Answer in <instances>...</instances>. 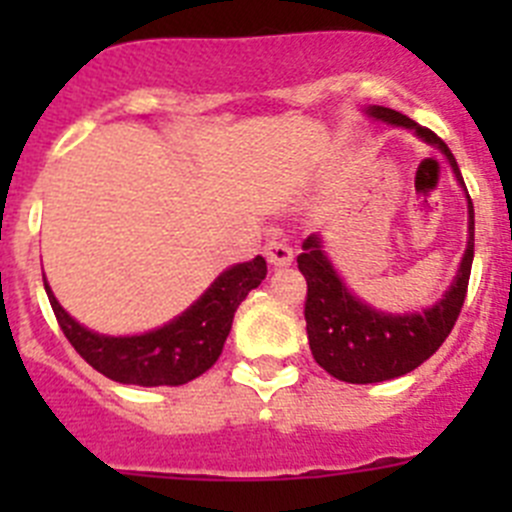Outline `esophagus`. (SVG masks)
<instances>
[{"label": "esophagus", "instance_id": "34e87169", "mask_svg": "<svg viewBox=\"0 0 512 512\" xmlns=\"http://www.w3.org/2000/svg\"><path fill=\"white\" fill-rule=\"evenodd\" d=\"M266 259H269L271 266H287L292 264V246L282 238H271L264 248Z\"/></svg>", "mask_w": 512, "mask_h": 512}]
</instances>
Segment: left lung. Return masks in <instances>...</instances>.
I'll return each mask as SVG.
<instances>
[{"label": "left lung", "mask_w": 512, "mask_h": 512, "mask_svg": "<svg viewBox=\"0 0 512 512\" xmlns=\"http://www.w3.org/2000/svg\"><path fill=\"white\" fill-rule=\"evenodd\" d=\"M369 115L390 122V125L415 130L425 143L441 148L449 158L456 179L464 184L454 153L433 130L420 128L418 122L410 120L402 112L390 110V107H372ZM472 259L474 207L469 200V243L449 292L443 295V300H438L436 305L418 312V315H384V312L366 307L343 287L336 269L330 266L328 256L320 246V238L310 235L302 243L297 266H300L302 277L307 282V341H310L315 361L330 377L351 384L384 382V379L402 377V374L418 369L425 359L436 354L459 320L461 305L467 300Z\"/></svg>", "instance_id": "8db88e82"}]
</instances>
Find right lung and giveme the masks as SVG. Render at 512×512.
<instances>
[{
    "label": "right lung",
    "mask_w": 512,
    "mask_h": 512,
    "mask_svg": "<svg viewBox=\"0 0 512 512\" xmlns=\"http://www.w3.org/2000/svg\"><path fill=\"white\" fill-rule=\"evenodd\" d=\"M266 277L264 256L233 266L215 279L200 300L164 328L143 336L110 338L76 323L45 284L53 315L76 354L112 382L135 387L187 384L205 374L223 354L233 315L251 289Z\"/></svg>",
    "instance_id": "obj_1"
}]
</instances>
